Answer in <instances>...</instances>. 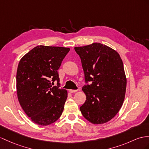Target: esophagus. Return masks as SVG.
Returning <instances> with one entry per match:
<instances>
[{"instance_id": "34e87169", "label": "esophagus", "mask_w": 149, "mask_h": 149, "mask_svg": "<svg viewBox=\"0 0 149 149\" xmlns=\"http://www.w3.org/2000/svg\"><path fill=\"white\" fill-rule=\"evenodd\" d=\"M78 90H70V93H74L76 92H77Z\"/></svg>"}]
</instances>
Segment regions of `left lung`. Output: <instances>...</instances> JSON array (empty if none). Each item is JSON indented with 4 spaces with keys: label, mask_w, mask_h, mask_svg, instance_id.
Listing matches in <instances>:
<instances>
[{
    "label": "left lung",
    "mask_w": 149,
    "mask_h": 149,
    "mask_svg": "<svg viewBox=\"0 0 149 149\" xmlns=\"http://www.w3.org/2000/svg\"><path fill=\"white\" fill-rule=\"evenodd\" d=\"M74 50L81 59L86 83L82 88L86 100L79 109L90 123L103 124L117 114L125 99L126 78L123 61L116 51L100 43Z\"/></svg>",
    "instance_id": "left-lung-1"
}]
</instances>
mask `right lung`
<instances>
[{"label": "right lung", "mask_w": 149, "mask_h": 149, "mask_svg": "<svg viewBox=\"0 0 149 149\" xmlns=\"http://www.w3.org/2000/svg\"><path fill=\"white\" fill-rule=\"evenodd\" d=\"M70 49L39 45L23 57L16 74L17 98L34 123L49 125L63 113L68 92L60 88L57 70ZM57 81V86H53Z\"/></svg>", "instance_id": "add662e5"}]
</instances>
